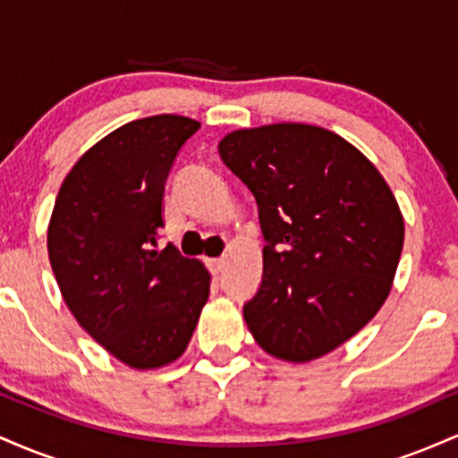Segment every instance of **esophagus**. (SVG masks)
Returning a JSON list of instances; mask_svg holds the SVG:
<instances>
[{"mask_svg": "<svg viewBox=\"0 0 458 458\" xmlns=\"http://www.w3.org/2000/svg\"><path fill=\"white\" fill-rule=\"evenodd\" d=\"M207 265H208V269H211V273H222L225 260L224 259H208Z\"/></svg>", "mask_w": 458, "mask_h": 458, "instance_id": "34e87169", "label": "esophagus"}]
</instances>
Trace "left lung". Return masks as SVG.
Instances as JSON below:
<instances>
[{"instance_id":"left-lung-1","label":"left lung","mask_w":458,"mask_h":458,"mask_svg":"<svg viewBox=\"0 0 458 458\" xmlns=\"http://www.w3.org/2000/svg\"><path fill=\"white\" fill-rule=\"evenodd\" d=\"M219 157L254 193L267 241L243 306L256 343L303 364L353 338L390 295L404 241L379 170L340 135L299 123L233 131Z\"/></svg>"}]
</instances>
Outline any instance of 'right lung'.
I'll use <instances>...</instances> for the list:
<instances>
[{
  "label": "right lung",
  "mask_w": 458,
  "mask_h": 458,
  "mask_svg": "<svg viewBox=\"0 0 458 458\" xmlns=\"http://www.w3.org/2000/svg\"><path fill=\"white\" fill-rule=\"evenodd\" d=\"M198 129L174 114L115 129L72 165L51 213L47 250L68 310L138 370L185 353L208 299L202 262L155 250L167 174Z\"/></svg>",
  "instance_id": "obj_1"
}]
</instances>
